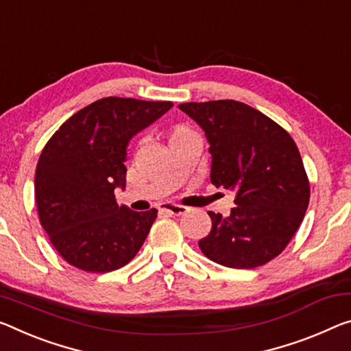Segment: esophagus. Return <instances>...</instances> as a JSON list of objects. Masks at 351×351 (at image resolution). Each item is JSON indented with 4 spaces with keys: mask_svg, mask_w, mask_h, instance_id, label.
<instances>
[{
    "mask_svg": "<svg viewBox=\"0 0 351 351\" xmlns=\"http://www.w3.org/2000/svg\"><path fill=\"white\" fill-rule=\"evenodd\" d=\"M162 213L165 214H170V215H181L187 213V208L186 206H181V204H175V203H164L162 206L159 208Z\"/></svg>",
    "mask_w": 351,
    "mask_h": 351,
    "instance_id": "obj_1",
    "label": "esophagus"
}]
</instances>
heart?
<instances>
[{
  "label": "heart",
  "mask_w": 351,
  "mask_h": 351,
  "mask_svg": "<svg viewBox=\"0 0 351 351\" xmlns=\"http://www.w3.org/2000/svg\"><path fill=\"white\" fill-rule=\"evenodd\" d=\"M176 131H182V128H180V130H176Z\"/></svg>",
  "instance_id": "heart-1"
}]
</instances>
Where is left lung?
Returning <instances> with one entry per match:
<instances>
[{
    "instance_id": "left-lung-1",
    "label": "left lung",
    "mask_w": 351,
    "mask_h": 351,
    "mask_svg": "<svg viewBox=\"0 0 351 351\" xmlns=\"http://www.w3.org/2000/svg\"><path fill=\"white\" fill-rule=\"evenodd\" d=\"M209 142L210 182L236 193L231 214L208 213L204 256L231 269H254L276 258L302 223L309 181L287 131L245 103L217 99L178 106Z\"/></svg>"
}]
</instances>
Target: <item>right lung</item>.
Masks as SVG:
<instances>
[{
	"instance_id": "1",
	"label": "right lung",
	"mask_w": 351,
	"mask_h": 351,
	"mask_svg": "<svg viewBox=\"0 0 351 351\" xmlns=\"http://www.w3.org/2000/svg\"><path fill=\"white\" fill-rule=\"evenodd\" d=\"M173 103L108 97L77 110L54 132L36 169L38 219L66 263L104 274L126 265L143 245L158 210L119 206L126 149L137 132Z\"/></svg>"
}]
</instances>
